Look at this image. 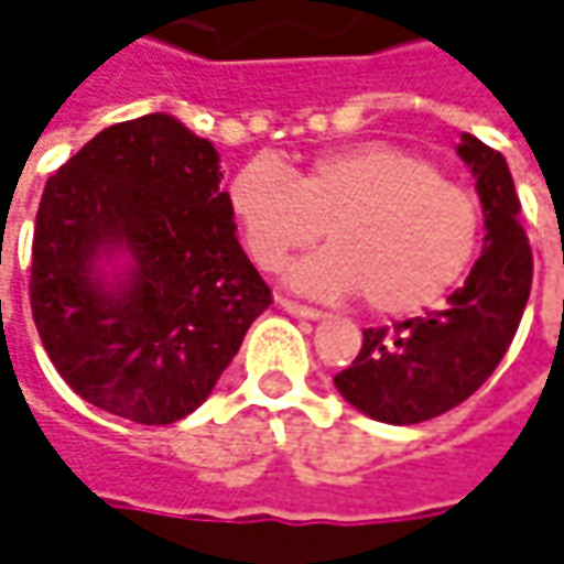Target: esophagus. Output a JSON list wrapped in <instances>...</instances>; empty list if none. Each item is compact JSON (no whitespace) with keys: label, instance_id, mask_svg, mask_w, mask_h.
Returning <instances> with one entry per match:
<instances>
[{"label":"esophagus","instance_id":"34e87169","mask_svg":"<svg viewBox=\"0 0 564 564\" xmlns=\"http://www.w3.org/2000/svg\"><path fill=\"white\" fill-rule=\"evenodd\" d=\"M278 305H281L283 312L296 314V317H312V321H317V317H324V312H321V308H312V305H302V302H296V299L281 296V299H278Z\"/></svg>","mask_w":564,"mask_h":564}]
</instances>
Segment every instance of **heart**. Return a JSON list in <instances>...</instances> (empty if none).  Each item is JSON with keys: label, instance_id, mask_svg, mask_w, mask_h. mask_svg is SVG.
I'll use <instances>...</instances> for the list:
<instances>
[{"label": "heart", "instance_id": "heart-1", "mask_svg": "<svg viewBox=\"0 0 564 564\" xmlns=\"http://www.w3.org/2000/svg\"><path fill=\"white\" fill-rule=\"evenodd\" d=\"M225 203L265 271L327 234L330 247L293 265L290 283L321 299L361 293L373 314H416L447 296L473 268L485 225L469 187L386 141L321 153L290 172L250 160Z\"/></svg>", "mask_w": 564, "mask_h": 564}]
</instances>
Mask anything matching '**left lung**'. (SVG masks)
Returning <instances> with one entry per match:
<instances>
[{
	"label": "left lung",
	"instance_id": "left-lung-1",
	"mask_svg": "<svg viewBox=\"0 0 564 564\" xmlns=\"http://www.w3.org/2000/svg\"><path fill=\"white\" fill-rule=\"evenodd\" d=\"M457 151L488 228L478 262L438 312L364 330L358 358L333 377L348 404L379 423L413 426L463 404L503 361L528 305L534 256L507 160L475 135H463Z\"/></svg>",
	"mask_w": 564,
	"mask_h": 564
}]
</instances>
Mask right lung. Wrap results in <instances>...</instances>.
Segmentation results:
<instances>
[{"label": "right lung", "instance_id": "add662e5", "mask_svg": "<svg viewBox=\"0 0 564 564\" xmlns=\"http://www.w3.org/2000/svg\"><path fill=\"white\" fill-rule=\"evenodd\" d=\"M216 148L170 113L110 126L45 182L30 308L55 370L79 398L144 426L197 411L271 286L237 243ZM126 249L117 288L94 271Z\"/></svg>", "mask_w": 564, "mask_h": 564}]
</instances>
